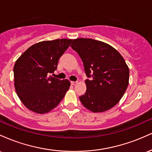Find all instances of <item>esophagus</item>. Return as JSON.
<instances>
[{"label": "esophagus", "instance_id": "esophagus-1", "mask_svg": "<svg viewBox=\"0 0 152 152\" xmlns=\"http://www.w3.org/2000/svg\"><path fill=\"white\" fill-rule=\"evenodd\" d=\"M71 85L74 86V85H76V83H77V81H71Z\"/></svg>", "mask_w": 152, "mask_h": 152}]
</instances>
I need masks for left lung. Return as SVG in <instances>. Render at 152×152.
I'll use <instances>...</instances> for the list:
<instances>
[{"mask_svg":"<svg viewBox=\"0 0 152 152\" xmlns=\"http://www.w3.org/2000/svg\"><path fill=\"white\" fill-rule=\"evenodd\" d=\"M83 63L86 91L79 97L83 106L94 113L113 108L126 91L129 69L119 52L107 43L91 38H76L71 44Z\"/></svg>","mask_w":152,"mask_h":152,"instance_id":"1","label":"left lung"}]
</instances>
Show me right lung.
Wrapping results in <instances>:
<instances>
[{
	"label": "right lung",
	"instance_id": "1",
	"mask_svg": "<svg viewBox=\"0 0 152 152\" xmlns=\"http://www.w3.org/2000/svg\"><path fill=\"white\" fill-rule=\"evenodd\" d=\"M72 39H56L35 43L15 63L14 86L23 105L36 114H46L58 105L71 86L50 74L56 70L59 58Z\"/></svg>",
	"mask_w": 152,
	"mask_h": 152
}]
</instances>
